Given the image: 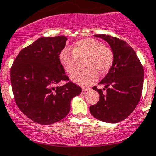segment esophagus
<instances>
[{"mask_svg":"<svg viewBox=\"0 0 156 156\" xmlns=\"http://www.w3.org/2000/svg\"><path fill=\"white\" fill-rule=\"evenodd\" d=\"M90 90V87H82V90L83 92H85V91H88Z\"/></svg>","mask_w":156,"mask_h":156,"instance_id":"obj_1","label":"esophagus"}]
</instances>
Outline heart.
<instances>
[{
	"instance_id": "obj_1",
	"label": "heart",
	"mask_w": 156,
	"mask_h": 156,
	"mask_svg": "<svg viewBox=\"0 0 156 156\" xmlns=\"http://www.w3.org/2000/svg\"><path fill=\"white\" fill-rule=\"evenodd\" d=\"M86 69L77 71L72 75L71 80L80 85H90L98 79V72L104 74L110 70L114 61V54L111 48L104 45L94 38L80 40L69 50L64 49L59 59L66 72L72 74L78 68L79 61L83 60Z\"/></svg>"
}]
</instances>
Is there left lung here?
Wrapping results in <instances>:
<instances>
[{
	"label": "left lung",
	"mask_w": 156,
	"mask_h": 156,
	"mask_svg": "<svg viewBox=\"0 0 156 156\" xmlns=\"http://www.w3.org/2000/svg\"><path fill=\"white\" fill-rule=\"evenodd\" d=\"M94 36L105 40L114 54V61L106 76L99 83L104 90L94 87L100 94L98 104L90 107L91 114L107 123H118L128 118L138 105L144 80L143 66L135 50L126 42L106 35Z\"/></svg>",
	"instance_id": "8db88e82"
}]
</instances>
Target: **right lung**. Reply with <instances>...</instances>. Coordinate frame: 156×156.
<instances>
[{"label": "right lung", "instance_id": "add662e5", "mask_svg": "<svg viewBox=\"0 0 156 156\" xmlns=\"http://www.w3.org/2000/svg\"><path fill=\"white\" fill-rule=\"evenodd\" d=\"M65 36L42 37L25 47L11 68V83L18 108L40 125H52L65 118L70 101L82 92L69 81L59 59ZM61 81H66L58 86Z\"/></svg>", "mask_w": 156, "mask_h": 156}]
</instances>
